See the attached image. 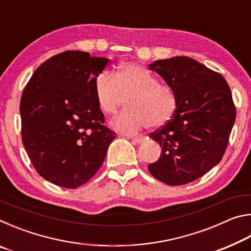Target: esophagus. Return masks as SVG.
I'll return each instance as SVG.
<instances>
[{
  "label": "esophagus",
  "mask_w": 251,
  "mask_h": 251,
  "mask_svg": "<svg viewBox=\"0 0 251 251\" xmlns=\"http://www.w3.org/2000/svg\"><path fill=\"white\" fill-rule=\"evenodd\" d=\"M129 138L131 139V141L137 143V144L143 143L144 141H145V137H144V136H135V137H129Z\"/></svg>",
  "instance_id": "esophagus-1"
}]
</instances>
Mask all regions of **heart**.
Returning <instances> with one entry per match:
<instances>
[{"instance_id": "b5f03b06", "label": "heart", "mask_w": 251, "mask_h": 251, "mask_svg": "<svg viewBox=\"0 0 251 251\" xmlns=\"http://www.w3.org/2000/svg\"><path fill=\"white\" fill-rule=\"evenodd\" d=\"M94 90L100 108L106 115H115L127 100L128 108L113 122V126L123 133L163 126L175 115L178 106L175 92L138 64L123 65L115 74L101 72L96 76Z\"/></svg>"}]
</instances>
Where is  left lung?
Returning a JSON list of instances; mask_svg holds the SVG:
<instances>
[{"instance_id": "left-lung-1", "label": "left lung", "mask_w": 251, "mask_h": 251, "mask_svg": "<svg viewBox=\"0 0 251 251\" xmlns=\"http://www.w3.org/2000/svg\"><path fill=\"white\" fill-rule=\"evenodd\" d=\"M175 92V115L150 137L161 154L148 171L171 186L188 184L216 166L226 151L236 120L230 87L223 75L186 56L150 65Z\"/></svg>"}]
</instances>
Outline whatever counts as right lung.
Instances as JSON below:
<instances>
[{"label": "right lung", "mask_w": 251, "mask_h": 251, "mask_svg": "<svg viewBox=\"0 0 251 251\" xmlns=\"http://www.w3.org/2000/svg\"><path fill=\"white\" fill-rule=\"evenodd\" d=\"M108 59L65 50L41 64L24 87L20 113L22 142L35 171L74 189L91 179L116 133L104 125L96 76Z\"/></svg>", "instance_id": "obj_1"}]
</instances>
